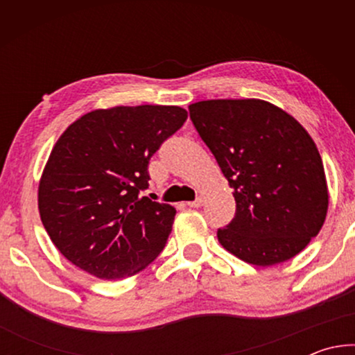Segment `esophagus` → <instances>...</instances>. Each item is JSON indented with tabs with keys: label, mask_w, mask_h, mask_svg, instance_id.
Here are the masks:
<instances>
[{
	"label": "esophagus",
	"mask_w": 355,
	"mask_h": 355,
	"mask_svg": "<svg viewBox=\"0 0 355 355\" xmlns=\"http://www.w3.org/2000/svg\"><path fill=\"white\" fill-rule=\"evenodd\" d=\"M202 205H203V200H202V197H197L196 200L188 202V207H191V208H200Z\"/></svg>",
	"instance_id": "esophagus-1"
}]
</instances>
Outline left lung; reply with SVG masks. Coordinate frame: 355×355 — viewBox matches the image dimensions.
Segmentation results:
<instances>
[{
	"label": "left lung",
	"instance_id": "8db88e82",
	"mask_svg": "<svg viewBox=\"0 0 355 355\" xmlns=\"http://www.w3.org/2000/svg\"><path fill=\"white\" fill-rule=\"evenodd\" d=\"M236 202L218 239L241 260L271 266L305 249L329 205L320 152L297 120L263 100H207L189 106Z\"/></svg>",
	"mask_w": 355,
	"mask_h": 355
}]
</instances>
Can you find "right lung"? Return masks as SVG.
<instances>
[{
  "mask_svg": "<svg viewBox=\"0 0 355 355\" xmlns=\"http://www.w3.org/2000/svg\"><path fill=\"white\" fill-rule=\"evenodd\" d=\"M178 106L92 111L64 131L39 184V211L58 250L98 279H125L164 249L175 208L141 197L148 161L183 127Z\"/></svg>",
  "mask_w": 355,
  "mask_h": 355,
  "instance_id": "right-lung-1",
  "label": "right lung"
}]
</instances>
